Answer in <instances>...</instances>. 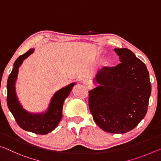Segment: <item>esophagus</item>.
<instances>
[{
    "mask_svg": "<svg viewBox=\"0 0 161 161\" xmlns=\"http://www.w3.org/2000/svg\"><path fill=\"white\" fill-rule=\"evenodd\" d=\"M83 83L85 84V85H86V86H89L91 85V82L90 81H89V80H84L83 81Z\"/></svg>",
    "mask_w": 161,
    "mask_h": 161,
    "instance_id": "34e87169",
    "label": "esophagus"
}]
</instances>
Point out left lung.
Instances as JSON below:
<instances>
[{"mask_svg":"<svg viewBox=\"0 0 161 161\" xmlns=\"http://www.w3.org/2000/svg\"><path fill=\"white\" fill-rule=\"evenodd\" d=\"M121 63L98 72L99 86L89 92V107L95 123L104 131L124 133L145 117L151 93L146 64L127 48L114 49Z\"/></svg>","mask_w":161,"mask_h":161,"instance_id":"obj_1","label":"left lung"}]
</instances>
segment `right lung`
<instances>
[{
    "mask_svg": "<svg viewBox=\"0 0 161 161\" xmlns=\"http://www.w3.org/2000/svg\"><path fill=\"white\" fill-rule=\"evenodd\" d=\"M34 49H30L25 54L19 56L13 64L12 72L7 81V104L14 116L18 126L22 129L36 134L45 135L55 129L62 117V107L66 98L69 96L75 83L57 92L50 102L47 112L32 114L22 108L15 94V83L18 68L22 62L33 53Z\"/></svg>",
    "mask_w": 161,
    "mask_h": 161,
    "instance_id": "obj_1",
    "label": "right lung"
}]
</instances>
